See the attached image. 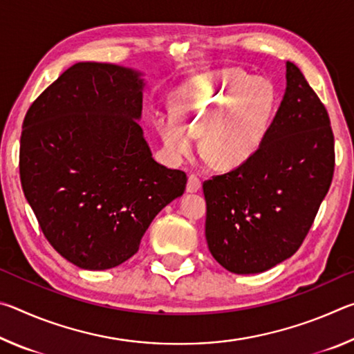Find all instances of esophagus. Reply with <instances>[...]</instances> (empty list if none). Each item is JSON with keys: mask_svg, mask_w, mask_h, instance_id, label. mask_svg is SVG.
<instances>
[{"mask_svg": "<svg viewBox=\"0 0 354 354\" xmlns=\"http://www.w3.org/2000/svg\"><path fill=\"white\" fill-rule=\"evenodd\" d=\"M201 189V181L198 179L196 175H190L189 176V181H187V190L189 194H195V192H198Z\"/></svg>", "mask_w": 354, "mask_h": 354, "instance_id": "1", "label": "esophagus"}]
</instances>
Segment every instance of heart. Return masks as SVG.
Instances as JSON below:
<instances>
[{"label":"heart","instance_id":"heart-1","mask_svg":"<svg viewBox=\"0 0 354 354\" xmlns=\"http://www.w3.org/2000/svg\"><path fill=\"white\" fill-rule=\"evenodd\" d=\"M277 95L270 82L239 68L209 71L176 93V113L159 112L156 128L175 160L201 149L221 170L237 169L253 158L270 128Z\"/></svg>","mask_w":354,"mask_h":354}]
</instances>
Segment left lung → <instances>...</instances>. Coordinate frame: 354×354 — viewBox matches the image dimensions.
I'll list each match as a JSON object with an SVG mask.
<instances>
[{
  "label": "left lung",
  "instance_id": "1",
  "mask_svg": "<svg viewBox=\"0 0 354 354\" xmlns=\"http://www.w3.org/2000/svg\"><path fill=\"white\" fill-rule=\"evenodd\" d=\"M329 117L295 64L261 148L247 164L203 184L206 241L237 274L262 273L295 253L331 185Z\"/></svg>",
  "mask_w": 354,
  "mask_h": 354
}]
</instances>
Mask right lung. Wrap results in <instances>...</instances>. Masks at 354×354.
<instances>
[{"label": "right lung", "instance_id": "right-lung-1", "mask_svg": "<svg viewBox=\"0 0 354 354\" xmlns=\"http://www.w3.org/2000/svg\"><path fill=\"white\" fill-rule=\"evenodd\" d=\"M145 88L139 70L80 62L23 122V192L48 242L84 270L128 261L156 215L184 194L185 173L156 162L139 124Z\"/></svg>", "mask_w": 354, "mask_h": 354}]
</instances>
